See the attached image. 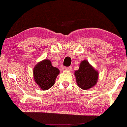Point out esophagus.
<instances>
[{"label": "esophagus", "mask_w": 127, "mask_h": 127, "mask_svg": "<svg viewBox=\"0 0 127 127\" xmlns=\"http://www.w3.org/2000/svg\"><path fill=\"white\" fill-rule=\"evenodd\" d=\"M65 70H69V71H71L72 70V68L71 66L65 67Z\"/></svg>", "instance_id": "34e87169"}]
</instances>
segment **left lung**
<instances>
[{"instance_id":"obj_1","label":"left lung","mask_w":127,"mask_h":127,"mask_svg":"<svg viewBox=\"0 0 127 127\" xmlns=\"http://www.w3.org/2000/svg\"><path fill=\"white\" fill-rule=\"evenodd\" d=\"M76 82L82 90H88L96 85L98 79V72L87 61L80 63L79 69L75 71Z\"/></svg>"}]
</instances>
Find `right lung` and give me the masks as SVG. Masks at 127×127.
Wrapping results in <instances>:
<instances>
[{
  "label": "right lung",
  "mask_w": 127,
  "mask_h": 127,
  "mask_svg": "<svg viewBox=\"0 0 127 127\" xmlns=\"http://www.w3.org/2000/svg\"><path fill=\"white\" fill-rule=\"evenodd\" d=\"M59 73V69L53 66L48 59L40 62L33 70L35 81L44 91L52 87Z\"/></svg>",
  "instance_id": "obj_1"
}]
</instances>
